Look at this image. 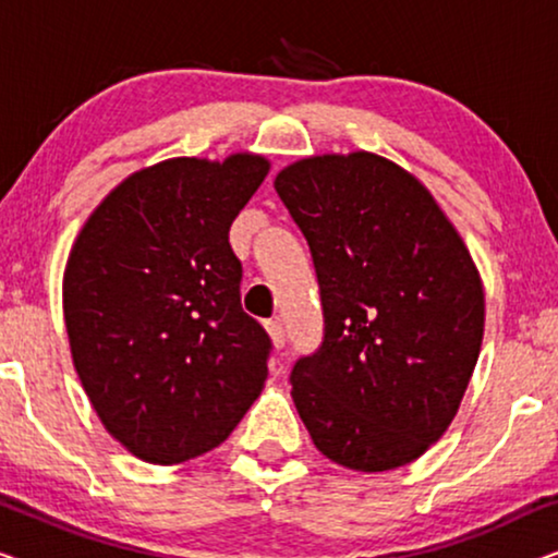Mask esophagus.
<instances>
[{
    "instance_id": "1",
    "label": "esophagus",
    "mask_w": 558,
    "mask_h": 558,
    "mask_svg": "<svg viewBox=\"0 0 558 558\" xmlns=\"http://www.w3.org/2000/svg\"><path fill=\"white\" fill-rule=\"evenodd\" d=\"M266 332H269L274 348H284L287 332H284V325H281L279 319H269V323H266Z\"/></svg>"
}]
</instances>
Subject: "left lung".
<instances>
[{
	"label": "left lung",
	"mask_w": 558,
	"mask_h": 558,
	"mask_svg": "<svg viewBox=\"0 0 558 558\" xmlns=\"http://www.w3.org/2000/svg\"><path fill=\"white\" fill-rule=\"evenodd\" d=\"M274 187L315 262L325 338L292 399L327 460L386 472L422 457L460 409L485 327L483 281L429 190L391 159L307 157Z\"/></svg>",
	"instance_id": "1"
}]
</instances>
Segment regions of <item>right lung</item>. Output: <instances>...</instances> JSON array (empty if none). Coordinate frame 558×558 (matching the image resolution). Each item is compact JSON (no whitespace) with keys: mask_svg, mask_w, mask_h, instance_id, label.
I'll use <instances>...</instances> for the list:
<instances>
[{"mask_svg":"<svg viewBox=\"0 0 558 558\" xmlns=\"http://www.w3.org/2000/svg\"><path fill=\"white\" fill-rule=\"evenodd\" d=\"M266 174L262 155L165 159L113 187L63 274L71 355L113 439L178 464L228 439L262 393L271 340L241 307L228 231Z\"/></svg>","mask_w":558,"mask_h":558,"instance_id":"1","label":"right lung"}]
</instances>
